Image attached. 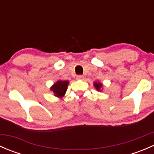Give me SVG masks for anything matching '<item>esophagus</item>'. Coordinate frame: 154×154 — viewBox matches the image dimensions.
I'll list each match as a JSON object with an SVG mask.
<instances>
[{"instance_id":"obj_1","label":"esophagus","mask_w":154,"mask_h":154,"mask_svg":"<svg viewBox=\"0 0 154 154\" xmlns=\"http://www.w3.org/2000/svg\"><path fill=\"white\" fill-rule=\"evenodd\" d=\"M77 80H84V76H83V75H78L77 77Z\"/></svg>"}]
</instances>
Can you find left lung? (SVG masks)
<instances>
[{
    "mask_svg": "<svg viewBox=\"0 0 154 154\" xmlns=\"http://www.w3.org/2000/svg\"><path fill=\"white\" fill-rule=\"evenodd\" d=\"M93 84H94V88H95V89L97 90V91H101L102 90H101V88H103V83H100V82H94V83H93Z\"/></svg>",
    "mask_w": 154,
    "mask_h": 154,
    "instance_id": "left-lung-1",
    "label": "left lung"
}]
</instances>
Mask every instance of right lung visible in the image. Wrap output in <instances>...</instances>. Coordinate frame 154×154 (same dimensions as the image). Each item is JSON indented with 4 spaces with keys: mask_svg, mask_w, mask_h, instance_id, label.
Instances as JSON below:
<instances>
[{
    "mask_svg": "<svg viewBox=\"0 0 154 154\" xmlns=\"http://www.w3.org/2000/svg\"><path fill=\"white\" fill-rule=\"evenodd\" d=\"M68 84H69V82L68 80H57L50 88V90L53 91L54 96L59 98H62L66 94Z\"/></svg>",
    "mask_w": 154,
    "mask_h": 154,
    "instance_id": "1",
    "label": "right lung"
}]
</instances>
